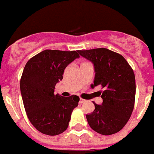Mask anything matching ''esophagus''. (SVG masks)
<instances>
[{
	"instance_id": "esophagus-1",
	"label": "esophagus",
	"mask_w": 154,
	"mask_h": 154,
	"mask_svg": "<svg viewBox=\"0 0 154 154\" xmlns=\"http://www.w3.org/2000/svg\"><path fill=\"white\" fill-rule=\"evenodd\" d=\"M85 101H86V100H85V99H82V98H80L79 99V103H80V104H82V103L85 102Z\"/></svg>"
}]
</instances>
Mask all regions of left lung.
Masks as SVG:
<instances>
[{"mask_svg": "<svg viewBox=\"0 0 154 154\" xmlns=\"http://www.w3.org/2000/svg\"><path fill=\"white\" fill-rule=\"evenodd\" d=\"M92 62L95 76L91 88L101 86L103 102H94V111L86 114L89 125L99 134L110 135L120 131L130 119L135 100L134 72L122 55L105 48L79 50Z\"/></svg>", "mask_w": 154, "mask_h": 154, "instance_id": "obj_1", "label": "left lung"}]
</instances>
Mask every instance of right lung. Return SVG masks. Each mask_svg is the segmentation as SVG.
Wrapping results in <instances>:
<instances>
[{
	"label": "right lung",
	"mask_w": 154,
	"mask_h": 154,
	"mask_svg": "<svg viewBox=\"0 0 154 154\" xmlns=\"http://www.w3.org/2000/svg\"><path fill=\"white\" fill-rule=\"evenodd\" d=\"M78 53L45 49L24 67L20 91L25 111L32 125L43 134L57 135L67 130L72 111L78 106V96L54 94L66 67L79 57Z\"/></svg>",
	"instance_id": "1"
}]
</instances>
